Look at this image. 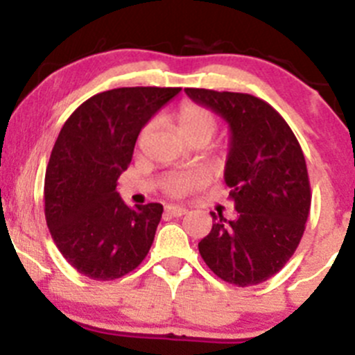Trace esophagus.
<instances>
[{"label":"esophagus","instance_id":"1","mask_svg":"<svg viewBox=\"0 0 355 355\" xmlns=\"http://www.w3.org/2000/svg\"><path fill=\"white\" fill-rule=\"evenodd\" d=\"M164 211H166V214H170V216H175V218H180L184 216L185 213H187V207L184 206H166L164 207Z\"/></svg>","mask_w":355,"mask_h":355}]
</instances>
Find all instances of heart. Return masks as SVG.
<instances>
[{"instance_id":"1","label":"heart","mask_w":355,"mask_h":355,"mask_svg":"<svg viewBox=\"0 0 355 355\" xmlns=\"http://www.w3.org/2000/svg\"><path fill=\"white\" fill-rule=\"evenodd\" d=\"M175 123H177L178 132L187 139L189 142H207L213 139V135L218 130V118L206 106L199 105L194 101H184L180 103L177 110L173 113ZM153 125L148 123L141 132H139L137 137V146L141 148L142 144L148 139L149 132H151ZM200 185V175L198 173H178L173 175L166 180L164 184V191L170 196H185L189 192H192L194 189H198Z\"/></svg>"}]
</instances>
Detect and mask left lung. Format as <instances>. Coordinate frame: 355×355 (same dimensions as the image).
I'll list each match as a JSON object with an SVG mask.
<instances>
[{
  "mask_svg": "<svg viewBox=\"0 0 355 355\" xmlns=\"http://www.w3.org/2000/svg\"><path fill=\"white\" fill-rule=\"evenodd\" d=\"M230 125L225 184L237 218L213 216L199 252L223 282L250 287L277 275L293 256L311 209L306 157L280 113L256 96L185 89Z\"/></svg>",
  "mask_w": 355,
  "mask_h": 355,
  "instance_id": "left-lung-1",
  "label": "left lung"
}]
</instances>
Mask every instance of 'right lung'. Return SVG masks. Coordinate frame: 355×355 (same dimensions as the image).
Listing matches in <instances>:
<instances>
[{
    "label": "right lung",
    "mask_w": 355,
    "mask_h": 355,
    "mask_svg": "<svg viewBox=\"0 0 355 355\" xmlns=\"http://www.w3.org/2000/svg\"><path fill=\"white\" fill-rule=\"evenodd\" d=\"M180 87H120L82 103L60 130L44 178V214L63 257L92 280L134 271L151 249L159 202L128 207L116 180L141 128Z\"/></svg>",
    "instance_id": "1"
}]
</instances>
